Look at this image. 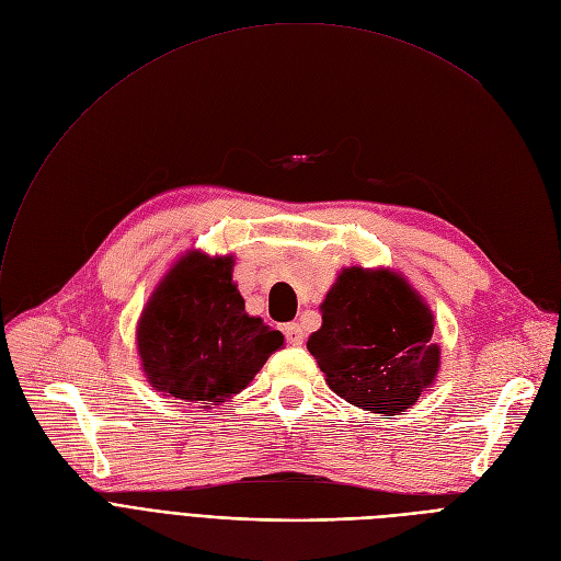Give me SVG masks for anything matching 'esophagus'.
I'll use <instances>...</instances> for the list:
<instances>
[{
  "instance_id": "34e87169",
  "label": "esophagus",
  "mask_w": 561,
  "mask_h": 561,
  "mask_svg": "<svg viewBox=\"0 0 561 561\" xmlns=\"http://www.w3.org/2000/svg\"><path fill=\"white\" fill-rule=\"evenodd\" d=\"M283 333H285V337H287V342L289 344H295V346H299V344H304V329L297 324V322H291V324H285L283 327Z\"/></svg>"
}]
</instances>
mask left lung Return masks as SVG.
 I'll list each match as a JSON object with an SVG mask.
<instances>
[{"label":"left lung","mask_w":561,"mask_h":561,"mask_svg":"<svg viewBox=\"0 0 561 561\" xmlns=\"http://www.w3.org/2000/svg\"><path fill=\"white\" fill-rule=\"evenodd\" d=\"M319 310L322 329L308 337V352L344 402L397 415L434 383V314L402 274L342 270Z\"/></svg>","instance_id":"8db88e82"}]
</instances>
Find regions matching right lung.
Returning <instances> with one entry per match:
<instances>
[{
    "label": "right lung",
    "mask_w": 561,
    "mask_h": 561,
    "mask_svg": "<svg viewBox=\"0 0 561 561\" xmlns=\"http://www.w3.org/2000/svg\"><path fill=\"white\" fill-rule=\"evenodd\" d=\"M232 255L184 253L148 299L137 346L148 383L167 397L219 404L242 392L285 337L244 310Z\"/></svg>",
    "instance_id": "add662e5"
}]
</instances>
